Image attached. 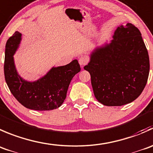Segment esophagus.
<instances>
[{"mask_svg":"<svg viewBox=\"0 0 153 153\" xmlns=\"http://www.w3.org/2000/svg\"><path fill=\"white\" fill-rule=\"evenodd\" d=\"M88 59L85 56H81L79 58V65L82 67L88 63Z\"/></svg>","mask_w":153,"mask_h":153,"instance_id":"1","label":"esophagus"}]
</instances>
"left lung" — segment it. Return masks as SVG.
<instances>
[{
    "label": "left lung",
    "instance_id": "obj_1",
    "mask_svg": "<svg viewBox=\"0 0 153 153\" xmlns=\"http://www.w3.org/2000/svg\"><path fill=\"white\" fill-rule=\"evenodd\" d=\"M109 43L97 47L84 67L94 94L107 106H120L137 99L149 73L148 51L140 30L128 23L117 27Z\"/></svg>",
    "mask_w": 153,
    "mask_h": 153
}]
</instances>
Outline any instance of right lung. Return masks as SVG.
Returning a JSON list of instances; mask_svg holds the SVG:
<instances>
[{"label": "right lung", "mask_w": 153, "mask_h": 153, "mask_svg": "<svg viewBox=\"0 0 153 153\" xmlns=\"http://www.w3.org/2000/svg\"><path fill=\"white\" fill-rule=\"evenodd\" d=\"M22 39V34L16 31L6 44L4 76L10 91L30 109L49 111L59 108L65 100L71 81L81 70L78 61L74 59L66 65L53 67L39 79L27 81L18 73L13 56Z\"/></svg>", "instance_id": "obj_1"}]
</instances>
